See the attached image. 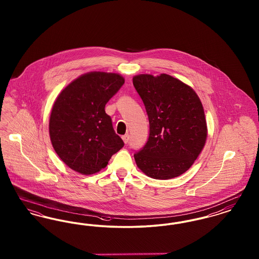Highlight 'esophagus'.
I'll use <instances>...</instances> for the list:
<instances>
[{"instance_id":"1","label":"esophagus","mask_w":259,"mask_h":259,"mask_svg":"<svg viewBox=\"0 0 259 259\" xmlns=\"http://www.w3.org/2000/svg\"><path fill=\"white\" fill-rule=\"evenodd\" d=\"M129 139H130L129 135L122 136V140H123L124 144H127V143L129 142Z\"/></svg>"}]
</instances>
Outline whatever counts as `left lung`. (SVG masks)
Returning a JSON list of instances; mask_svg holds the SVG:
<instances>
[{
    "label": "left lung",
    "instance_id": "obj_1",
    "mask_svg": "<svg viewBox=\"0 0 259 259\" xmlns=\"http://www.w3.org/2000/svg\"><path fill=\"white\" fill-rule=\"evenodd\" d=\"M133 84L149 121L148 143L134 154L138 168L156 180L183 175L197 159L208 137L204 108L197 93L166 74H137Z\"/></svg>",
    "mask_w": 259,
    "mask_h": 259
}]
</instances>
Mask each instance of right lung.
Wrapping results in <instances>:
<instances>
[{
    "instance_id": "obj_1",
    "label": "right lung",
    "mask_w": 259,
    "mask_h": 259,
    "mask_svg": "<svg viewBox=\"0 0 259 259\" xmlns=\"http://www.w3.org/2000/svg\"><path fill=\"white\" fill-rule=\"evenodd\" d=\"M124 81L116 73L89 72L76 77L57 96L50 113V141L70 169L81 175L100 172L123 147L105 106Z\"/></svg>"
}]
</instances>
